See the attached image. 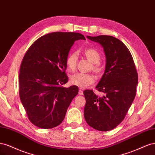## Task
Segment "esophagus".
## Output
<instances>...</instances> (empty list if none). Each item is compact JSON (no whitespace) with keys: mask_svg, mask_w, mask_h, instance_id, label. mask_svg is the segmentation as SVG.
<instances>
[{"mask_svg":"<svg viewBox=\"0 0 155 155\" xmlns=\"http://www.w3.org/2000/svg\"><path fill=\"white\" fill-rule=\"evenodd\" d=\"M79 95H83V89H82L81 88H79Z\"/></svg>","mask_w":155,"mask_h":155,"instance_id":"obj_1","label":"esophagus"}]
</instances>
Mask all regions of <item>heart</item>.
Here are the masks:
<instances>
[{"mask_svg":"<svg viewBox=\"0 0 155 155\" xmlns=\"http://www.w3.org/2000/svg\"><path fill=\"white\" fill-rule=\"evenodd\" d=\"M85 57L94 63L93 70L97 73L100 74L102 72V67L99 64L101 60V55L97 50L92 48H87L83 51ZM78 52L73 51L70 53L67 58L66 63L68 68L70 70H75L77 67L78 61ZM95 81V78L91 74L79 72L73 75L70 77V83L72 85L78 86L80 88H85L91 85Z\"/></svg>","mask_w":155,"mask_h":155,"instance_id":"heart-1","label":"heart"}]
</instances>
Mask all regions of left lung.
I'll list each match as a JSON object with an SVG mask.
<instances>
[{
    "instance_id": "8db88e82",
    "label": "left lung",
    "mask_w": 155,
    "mask_h": 155,
    "mask_svg": "<svg viewBox=\"0 0 155 155\" xmlns=\"http://www.w3.org/2000/svg\"><path fill=\"white\" fill-rule=\"evenodd\" d=\"M104 48L106 57L105 72L96 87L104 96L92 90L83 92L86 100L84 117L96 130L114 129L125 118L136 96L138 73L130 51L116 37L109 35L87 36Z\"/></svg>"
}]
</instances>
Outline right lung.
Returning a JSON list of instances; mask_svg holds the SVG:
<instances>
[{"label":"right lung","instance_id":"right-lung-1","mask_svg":"<svg viewBox=\"0 0 155 155\" xmlns=\"http://www.w3.org/2000/svg\"><path fill=\"white\" fill-rule=\"evenodd\" d=\"M85 40L79 33L52 32L37 39L22 59L19 96L28 119L41 129L61 124L68 108L78 94L77 86L68 82L66 60L74 42Z\"/></svg>","mask_w":155,"mask_h":155}]
</instances>
